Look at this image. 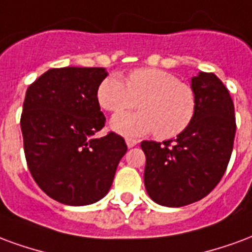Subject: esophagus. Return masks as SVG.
Here are the masks:
<instances>
[{"instance_id": "esophagus-1", "label": "esophagus", "mask_w": 252, "mask_h": 252, "mask_svg": "<svg viewBox=\"0 0 252 252\" xmlns=\"http://www.w3.org/2000/svg\"><path fill=\"white\" fill-rule=\"evenodd\" d=\"M126 144H127L128 148H133V146H135V145L138 144V141H137V139L130 138V137H128V138H126Z\"/></svg>"}]
</instances>
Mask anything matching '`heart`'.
<instances>
[{"instance_id":"obj_1","label":"heart","mask_w":252,"mask_h":252,"mask_svg":"<svg viewBox=\"0 0 252 252\" xmlns=\"http://www.w3.org/2000/svg\"><path fill=\"white\" fill-rule=\"evenodd\" d=\"M96 98L100 107L119 114L138 105L139 113L119 114L111 127L124 135H142L154 131L159 139L177 137L192 124L197 107L190 84L159 68H137L127 75V83L110 75L99 84Z\"/></svg>"}]
</instances>
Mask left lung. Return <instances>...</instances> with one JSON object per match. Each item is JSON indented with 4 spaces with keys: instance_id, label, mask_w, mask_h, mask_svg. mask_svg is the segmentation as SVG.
<instances>
[{
    "instance_id": "obj_1",
    "label": "left lung",
    "mask_w": 252,
    "mask_h": 252,
    "mask_svg": "<svg viewBox=\"0 0 252 252\" xmlns=\"http://www.w3.org/2000/svg\"><path fill=\"white\" fill-rule=\"evenodd\" d=\"M196 114L174 141H142L145 188L157 204L184 207L219 184L234 148L235 108L228 90L215 73L192 78Z\"/></svg>"
}]
</instances>
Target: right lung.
I'll list each match as a JSON object with an SVG mask.
<instances>
[{
  "instance_id": "right-lung-1",
  "label": "right lung",
  "mask_w": 252,
  "mask_h": 252,
  "mask_svg": "<svg viewBox=\"0 0 252 252\" xmlns=\"http://www.w3.org/2000/svg\"><path fill=\"white\" fill-rule=\"evenodd\" d=\"M104 68H52L27 90L21 114L24 153L33 180L59 203L87 205L113 184L127 152L114 131L93 135L106 124L96 93Z\"/></svg>"
}]
</instances>
